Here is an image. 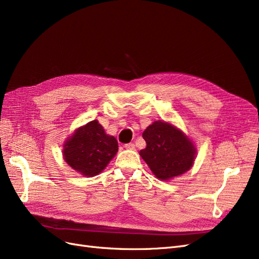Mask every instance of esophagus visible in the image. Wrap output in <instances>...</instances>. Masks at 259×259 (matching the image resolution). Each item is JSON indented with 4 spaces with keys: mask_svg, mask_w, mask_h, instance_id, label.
Returning a JSON list of instances; mask_svg holds the SVG:
<instances>
[{
    "mask_svg": "<svg viewBox=\"0 0 259 259\" xmlns=\"http://www.w3.org/2000/svg\"><path fill=\"white\" fill-rule=\"evenodd\" d=\"M125 149H127V150H135V145L134 144H126L124 146Z\"/></svg>",
    "mask_w": 259,
    "mask_h": 259,
    "instance_id": "1",
    "label": "esophagus"
}]
</instances>
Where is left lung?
Wrapping results in <instances>:
<instances>
[{
  "instance_id": "left-lung-1",
  "label": "left lung",
  "mask_w": 259,
  "mask_h": 259,
  "mask_svg": "<svg viewBox=\"0 0 259 259\" xmlns=\"http://www.w3.org/2000/svg\"><path fill=\"white\" fill-rule=\"evenodd\" d=\"M143 137L147 146L139 154L158 179L167 182L193 166L197 148L176 125L154 121L144 131Z\"/></svg>"
}]
</instances>
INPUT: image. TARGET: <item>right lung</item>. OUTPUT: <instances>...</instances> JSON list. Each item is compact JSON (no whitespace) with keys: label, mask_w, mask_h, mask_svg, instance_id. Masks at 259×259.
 I'll return each instance as SVG.
<instances>
[{"label":"right lung","mask_w":259,"mask_h":259,"mask_svg":"<svg viewBox=\"0 0 259 259\" xmlns=\"http://www.w3.org/2000/svg\"><path fill=\"white\" fill-rule=\"evenodd\" d=\"M119 150L116 139L106 134L98 120L77 127L62 147V158L80 175L94 177L103 171Z\"/></svg>","instance_id":"obj_1"}]
</instances>
